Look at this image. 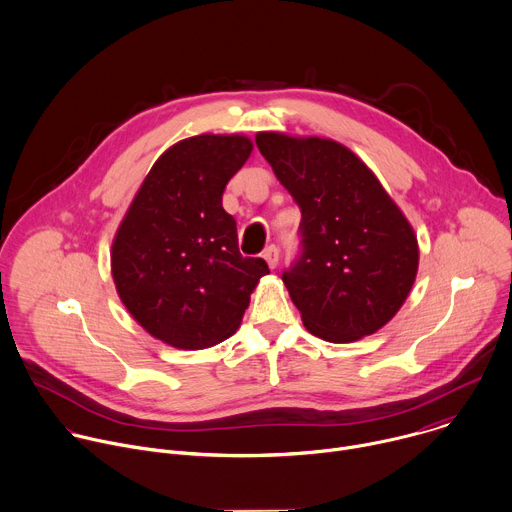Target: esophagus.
Here are the masks:
<instances>
[{
    "label": "esophagus",
    "mask_w": 512,
    "mask_h": 512,
    "mask_svg": "<svg viewBox=\"0 0 512 512\" xmlns=\"http://www.w3.org/2000/svg\"><path fill=\"white\" fill-rule=\"evenodd\" d=\"M263 259L267 261V265H269L271 269H275L277 263H279V249H277L275 245H269V247L263 251Z\"/></svg>",
    "instance_id": "obj_1"
}]
</instances>
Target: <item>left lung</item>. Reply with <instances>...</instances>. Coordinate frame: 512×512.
Instances as JSON below:
<instances>
[{
	"mask_svg": "<svg viewBox=\"0 0 512 512\" xmlns=\"http://www.w3.org/2000/svg\"><path fill=\"white\" fill-rule=\"evenodd\" d=\"M255 142L301 211V255L283 283L303 325L333 344L376 333L416 281L412 225L348 146L283 132Z\"/></svg>",
	"mask_w": 512,
	"mask_h": 512,
	"instance_id": "1",
	"label": "left lung"
}]
</instances>
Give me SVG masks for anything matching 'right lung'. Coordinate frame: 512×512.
Returning <instances> with one entry per match:
<instances>
[{
  "label": "right lung",
  "instance_id": "1",
  "mask_svg": "<svg viewBox=\"0 0 512 512\" xmlns=\"http://www.w3.org/2000/svg\"><path fill=\"white\" fill-rule=\"evenodd\" d=\"M253 150L243 134H199L152 164L112 241L120 301L156 339L205 350L231 337L269 267L243 257L223 191Z\"/></svg>",
  "mask_w": 512,
  "mask_h": 512
}]
</instances>
